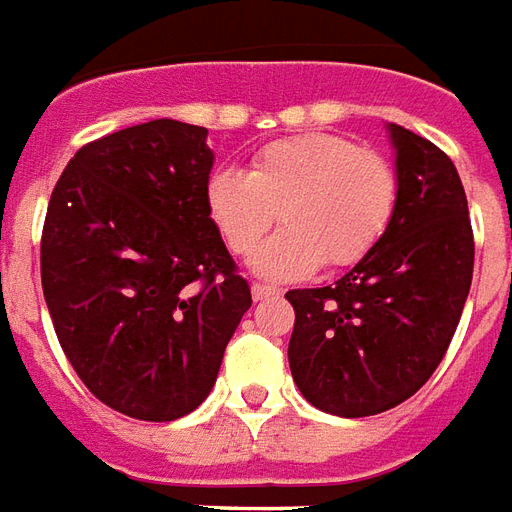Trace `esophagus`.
Returning <instances> with one entry per match:
<instances>
[{
  "instance_id": "34e87169",
  "label": "esophagus",
  "mask_w": 512,
  "mask_h": 512,
  "mask_svg": "<svg viewBox=\"0 0 512 512\" xmlns=\"http://www.w3.org/2000/svg\"><path fill=\"white\" fill-rule=\"evenodd\" d=\"M276 295H279V290H276V287L260 285V282H255V285H252V298H255V301H266V298H276Z\"/></svg>"
}]
</instances>
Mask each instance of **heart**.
Listing matches in <instances>:
<instances>
[{
    "label": "heart",
    "mask_w": 512,
    "mask_h": 512,
    "mask_svg": "<svg viewBox=\"0 0 512 512\" xmlns=\"http://www.w3.org/2000/svg\"><path fill=\"white\" fill-rule=\"evenodd\" d=\"M399 206V176L380 151L331 132L266 143L249 170H217L206 184L211 225L233 255L255 252L279 218L286 230L252 257L257 274L298 279L347 268L380 244Z\"/></svg>",
    "instance_id": "obj_1"
}]
</instances>
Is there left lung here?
Instances as JSON below:
<instances>
[{"instance_id":"1","label":"left lung","mask_w":512,"mask_h":512,"mask_svg":"<svg viewBox=\"0 0 512 512\" xmlns=\"http://www.w3.org/2000/svg\"><path fill=\"white\" fill-rule=\"evenodd\" d=\"M399 206L382 241L328 287L290 290V372L317 410L366 418L429 380L456 333L475 266L467 195L431 140L388 124Z\"/></svg>"}]
</instances>
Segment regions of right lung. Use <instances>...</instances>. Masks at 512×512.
Returning <instances> with one entry per match:
<instances>
[{"mask_svg": "<svg viewBox=\"0 0 512 512\" xmlns=\"http://www.w3.org/2000/svg\"><path fill=\"white\" fill-rule=\"evenodd\" d=\"M206 127L154 119L75 151L40 241L67 361L111 410L184 418L217 382L252 293L206 211Z\"/></svg>", "mask_w": 512, "mask_h": 512, "instance_id": "add662e5", "label": "right lung"}]
</instances>
